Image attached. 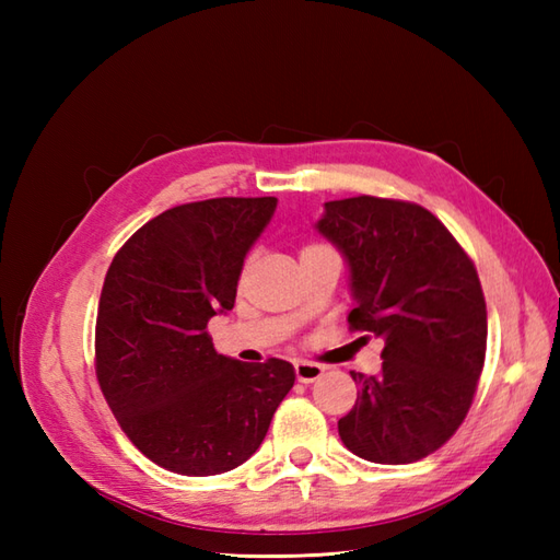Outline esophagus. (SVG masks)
Instances as JSON below:
<instances>
[{
	"mask_svg": "<svg viewBox=\"0 0 560 560\" xmlns=\"http://www.w3.org/2000/svg\"><path fill=\"white\" fill-rule=\"evenodd\" d=\"M323 373L325 368L317 363H305V361L295 363V377H299V383H315V380L323 377Z\"/></svg>",
	"mask_w": 560,
	"mask_h": 560,
	"instance_id": "34e87169",
	"label": "esophagus"
}]
</instances>
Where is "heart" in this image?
<instances>
[{"instance_id": "b5f03b06", "label": "heart", "mask_w": 560, "mask_h": 560, "mask_svg": "<svg viewBox=\"0 0 560 560\" xmlns=\"http://www.w3.org/2000/svg\"><path fill=\"white\" fill-rule=\"evenodd\" d=\"M323 249H327V247H323V245H307V247L303 249V255H311V253H323Z\"/></svg>"}]
</instances>
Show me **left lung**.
<instances>
[{
	"instance_id": "1",
	"label": "left lung",
	"mask_w": 560,
	"mask_h": 560,
	"mask_svg": "<svg viewBox=\"0 0 560 560\" xmlns=\"http://www.w3.org/2000/svg\"><path fill=\"white\" fill-rule=\"evenodd\" d=\"M315 229L349 265V325L385 339L383 371L351 373L341 443L375 464H409L455 435L486 355L479 273L431 211L399 199L325 201Z\"/></svg>"
}]
</instances>
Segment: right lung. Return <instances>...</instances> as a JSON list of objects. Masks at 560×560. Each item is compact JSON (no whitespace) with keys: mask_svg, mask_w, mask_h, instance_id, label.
Here are the masks:
<instances>
[{"mask_svg":"<svg viewBox=\"0 0 560 560\" xmlns=\"http://www.w3.org/2000/svg\"><path fill=\"white\" fill-rule=\"evenodd\" d=\"M277 197L180 205L129 237L105 273L96 375L127 438L159 467L211 477L241 467L295 383L281 359L217 353L209 319L235 303L245 255Z\"/></svg>","mask_w":560,"mask_h":560,"instance_id":"1","label":"right lung"}]
</instances>
